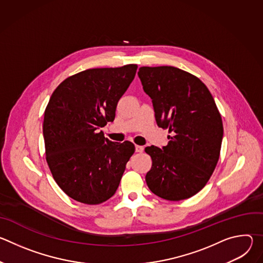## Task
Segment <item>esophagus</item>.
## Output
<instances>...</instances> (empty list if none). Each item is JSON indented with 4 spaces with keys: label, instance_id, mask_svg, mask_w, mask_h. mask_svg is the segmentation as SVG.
Here are the masks:
<instances>
[{
    "label": "esophagus",
    "instance_id": "esophagus-1",
    "mask_svg": "<svg viewBox=\"0 0 263 263\" xmlns=\"http://www.w3.org/2000/svg\"><path fill=\"white\" fill-rule=\"evenodd\" d=\"M135 152H136V153H142V152H143V146H141V145H135Z\"/></svg>",
    "mask_w": 263,
    "mask_h": 263
}]
</instances>
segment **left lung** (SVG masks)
<instances>
[{
	"mask_svg": "<svg viewBox=\"0 0 263 263\" xmlns=\"http://www.w3.org/2000/svg\"><path fill=\"white\" fill-rule=\"evenodd\" d=\"M138 77L158 127L171 133L162 148H144L153 161L146 184L164 200L189 199L206 185L219 158L223 128L214 99L199 78L174 66H142Z\"/></svg>",
	"mask_w": 263,
	"mask_h": 263,
	"instance_id": "8db88e82",
	"label": "left lung"
}]
</instances>
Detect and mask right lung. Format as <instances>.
<instances>
[{
	"mask_svg": "<svg viewBox=\"0 0 263 263\" xmlns=\"http://www.w3.org/2000/svg\"><path fill=\"white\" fill-rule=\"evenodd\" d=\"M136 69V64L86 69L51 96L43 126L47 162L60 189L80 203L101 204L114 196L135 151L132 142H114L99 129L114 122Z\"/></svg>",
	"mask_w": 263,
	"mask_h": 263,
	"instance_id": "right-lung-1",
	"label": "right lung"
}]
</instances>
